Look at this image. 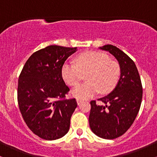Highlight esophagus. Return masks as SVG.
<instances>
[{"label":"esophagus","instance_id":"34e87169","mask_svg":"<svg viewBox=\"0 0 157 157\" xmlns=\"http://www.w3.org/2000/svg\"><path fill=\"white\" fill-rule=\"evenodd\" d=\"M76 101H77V105H80V104L81 103V102H82V101H83V100H81V99L77 98Z\"/></svg>","mask_w":157,"mask_h":157}]
</instances>
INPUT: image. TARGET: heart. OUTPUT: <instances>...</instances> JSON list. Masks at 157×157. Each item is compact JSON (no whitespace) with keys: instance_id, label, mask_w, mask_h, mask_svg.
Here are the masks:
<instances>
[{"instance_id":"b5f03b06","label":"heart","mask_w":157,"mask_h":157,"mask_svg":"<svg viewBox=\"0 0 157 157\" xmlns=\"http://www.w3.org/2000/svg\"><path fill=\"white\" fill-rule=\"evenodd\" d=\"M86 74L88 81L73 90L74 97L86 99L99 91L101 94L111 93L120 80V67L116 61L109 60L105 54L92 51L79 55L77 65L66 63L62 67L63 78L71 86H77Z\"/></svg>"}]
</instances>
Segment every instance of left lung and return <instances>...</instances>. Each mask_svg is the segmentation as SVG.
<instances>
[{
  "instance_id": "obj_1",
  "label": "left lung",
  "mask_w": 157,
  "mask_h": 157,
  "mask_svg": "<svg viewBox=\"0 0 157 157\" xmlns=\"http://www.w3.org/2000/svg\"><path fill=\"white\" fill-rule=\"evenodd\" d=\"M100 48L114 56L121 74L112 92L98 100L105 105L90 102L89 125L97 136L113 140L125 134L134 122L141 105L142 86L136 65L125 53L113 45Z\"/></svg>"
}]
</instances>
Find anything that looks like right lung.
I'll return each mask as SVG.
<instances>
[{"mask_svg": "<svg viewBox=\"0 0 157 157\" xmlns=\"http://www.w3.org/2000/svg\"><path fill=\"white\" fill-rule=\"evenodd\" d=\"M77 47L52 45L35 52L23 66L18 79L17 102L29 128L46 140L67 134L76 100L66 99L69 88L62 77L65 61Z\"/></svg>", "mask_w": 157, "mask_h": 157, "instance_id": "right-lung-1", "label": "right lung"}]
</instances>
